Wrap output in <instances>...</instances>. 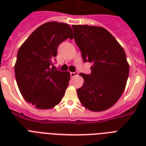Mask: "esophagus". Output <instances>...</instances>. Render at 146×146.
Returning <instances> with one entry per match:
<instances>
[{"label":"esophagus","instance_id":"34e87169","mask_svg":"<svg viewBox=\"0 0 146 146\" xmlns=\"http://www.w3.org/2000/svg\"><path fill=\"white\" fill-rule=\"evenodd\" d=\"M79 73H78L77 71H76V72H70V76L71 77H74V76H78Z\"/></svg>","mask_w":146,"mask_h":146}]
</instances>
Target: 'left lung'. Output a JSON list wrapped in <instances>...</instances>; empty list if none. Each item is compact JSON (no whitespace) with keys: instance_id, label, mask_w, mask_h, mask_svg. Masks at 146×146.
<instances>
[{"instance_id":"obj_1","label":"left lung","mask_w":146,"mask_h":146,"mask_svg":"<svg viewBox=\"0 0 146 146\" xmlns=\"http://www.w3.org/2000/svg\"><path fill=\"white\" fill-rule=\"evenodd\" d=\"M73 36L84 62L92 63L91 74L80 73L84 83L76 90L81 104L103 111L117 102L124 91L129 66L121 45L101 26L73 25Z\"/></svg>"}]
</instances>
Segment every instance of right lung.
<instances>
[{
  "instance_id": "obj_1",
  "label": "right lung",
  "mask_w": 146,
  "mask_h": 146,
  "mask_svg": "<svg viewBox=\"0 0 146 146\" xmlns=\"http://www.w3.org/2000/svg\"><path fill=\"white\" fill-rule=\"evenodd\" d=\"M67 23L48 22L38 27L19 48L15 76L19 92L36 108H52L60 102L69 85V72L50 68L59 44L72 38Z\"/></svg>"
}]
</instances>
